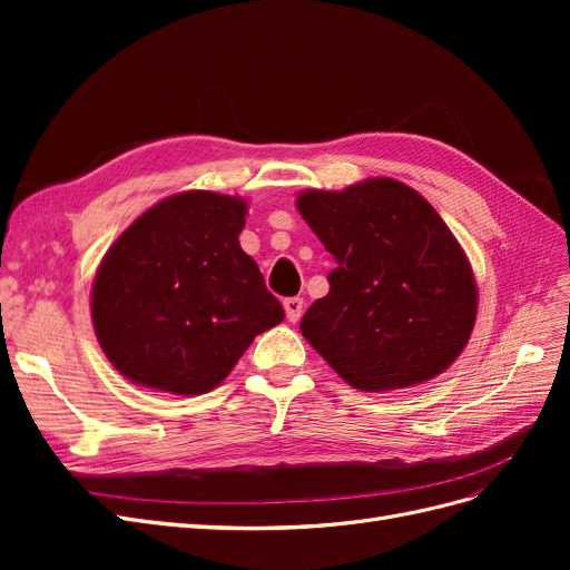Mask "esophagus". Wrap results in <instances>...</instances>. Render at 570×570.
Instances as JSON below:
<instances>
[{"label": "esophagus", "mask_w": 570, "mask_h": 570, "mask_svg": "<svg viewBox=\"0 0 570 570\" xmlns=\"http://www.w3.org/2000/svg\"><path fill=\"white\" fill-rule=\"evenodd\" d=\"M283 306H285L287 321H289V323H297L299 316H302V312H304V299H302V297H287V299L283 302Z\"/></svg>", "instance_id": "1"}]
</instances>
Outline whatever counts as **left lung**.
Masks as SVG:
<instances>
[{
	"label": "left lung",
	"instance_id": "1",
	"mask_svg": "<svg viewBox=\"0 0 570 570\" xmlns=\"http://www.w3.org/2000/svg\"><path fill=\"white\" fill-rule=\"evenodd\" d=\"M297 212L335 258L331 292L299 331L342 381L385 392L450 368L475 325L478 285L430 202L394 178H366L304 189Z\"/></svg>",
	"mask_w": 570,
	"mask_h": 570
}]
</instances>
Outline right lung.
<instances>
[{"label": "right lung", "instance_id": "right-lung-1", "mask_svg": "<svg viewBox=\"0 0 570 570\" xmlns=\"http://www.w3.org/2000/svg\"><path fill=\"white\" fill-rule=\"evenodd\" d=\"M247 202L189 189L154 204L118 235L92 283L101 352L130 383L204 394L252 340L285 318L239 247Z\"/></svg>", "mask_w": 570, "mask_h": 570}]
</instances>
